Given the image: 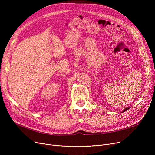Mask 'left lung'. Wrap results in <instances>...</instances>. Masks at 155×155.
Segmentation results:
<instances>
[{
	"mask_svg": "<svg viewBox=\"0 0 155 155\" xmlns=\"http://www.w3.org/2000/svg\"><path fill=\"white\" fill-rule=\"evenodd\" d=\"M129 109H130V107H128V108H126L125 109H124V110H123V112H125V111H126V110H127Z\"/></svg>",
	"mask_w": 155,
	"mask_h": 155,
	"instance_id": "obj_1",
	"label": "left lung"
}]
</instances>
